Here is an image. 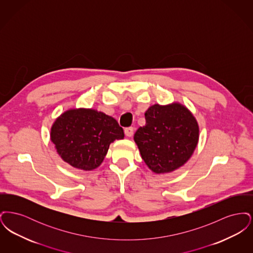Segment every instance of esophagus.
<instances>
[{"label":"esophagus","mask_w":253,"mask_h":253,"mask_svg":"<svg viewBox=\"0 0 253 253\" xmlns=\"http://www.w3.org/2000/svg\"><path fill=\"white\" fill-rule=\"evenodd\" d=\"M124 132H125V134H126V136H132V134H133V128L132 127H128V128H125L124 129Z\"/></svg>","instance_id":"esophagus-1"}]
</instances>
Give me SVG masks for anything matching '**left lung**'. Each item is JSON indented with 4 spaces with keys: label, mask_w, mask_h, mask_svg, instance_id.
<instances>
[{
    "label": "left lung",
    "mask_w": 253,
    "mask_h": 253,
    "mask_svg": "<svg viewBox=\"0 0 253 253\" xmlns=\"http://www.w3.org/2000/svg\"><path fill=\"white\" fill-rule=\"evenodd\" d=\"M145 120L133 140L146 165L157 174L182 167L199 140V126L192 112L179 102L155 104L145 112Z\"/></svg>",
    "instance_id": "obj_1"
}]
</instances>
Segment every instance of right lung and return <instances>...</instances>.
Here are the masks:
<instances>
[{"label":"right lung","instance_id":"right-lung-1","mask_svg":"<svg viewBox=\"0 0 253 253\" xmlns=\"http://www.w3.org/2000/svg\"><path fill=\"white\" fill-rule=\"evenodd\" d=\"M122 138L124 132L118 121L95 109H69L56 119L50 131L61 159L84 170L100 166L110 144Z\"/></svg>","mask_w":253,"mask_h":253}]
</instances>
